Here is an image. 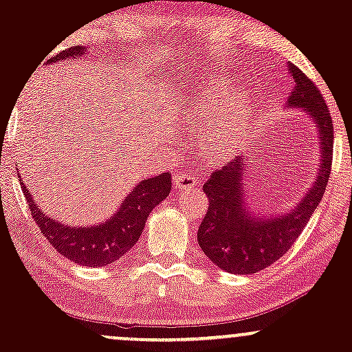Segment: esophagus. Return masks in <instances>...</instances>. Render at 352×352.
<instances>
[{"label": "esophagus", "instance_id": "1", "mask_svg": "<svg viewBox=\"0 0 352 352\" xmlns=\"http://www.w3.org/2000/svg\"><path fill=\"white\" fill-rule=\"evenodd\" d=\"M175 188L177 190H185V188H190V187H195V185H199V179L193 175H190V173H179V175H175Z\"/></svg>", "mask_w": 352, "mask_h": 352}]
</instances>
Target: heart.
<instances>
[{"label":"heart","mask_w":352,"mask_h":352,"mask_svg":"<svg viewBox=\"0 0 352 352\" xmlns=\"http://www.w3.org/2000/svg\"><path fill=\"white\" fill-rule=\"evenodd\" d=\"M250 119L252 112L248 104L241 98L232 99V86L223 78L210 80L179 114V122L184 127L197 131L208 129L204 147L217 160L230 159L240 151Z\"/></svg>","instance_id":"b5f03b06"}]
</instances>
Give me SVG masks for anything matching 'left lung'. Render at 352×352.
Here are the masks:
<instances>
[{
	"mask_svg": "<svg viewBox=\"0 0 352 352\" xmlns=\"http://www.w3.org/2000/svg\"><path fill=\"white\" fill-rule=\"evenodd\" d=\"M286 69L294 80L285 107L300 109L316 124L319 165L308 192L288 212L256 213L248 201L246 177L252 155L240 153L205 182L208 212L197 240L218 268L233 274H252L273 265L292 248L324 195L333 162V120L321 92L292 63Z\"/></svg>",
	"mask_w": 352,
	"mask_h": 352,
	"instance_id": "obj_1",
	"label": "left lung"
}]
</instances>
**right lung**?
<instances>
[{
    "mask_svg": "<svg viewBox=\"0 0 352 352\" xmlns=\"http://www.w3.org/2000/svg\"><path fill=\"white\" fill-rule=\"evenodd\" d=\"M84 54L86 47L76 46L59 52L46 64L50 66L52 63H63L66 59L76 60ZM19 184L30 204L31 215L36 220V225L41 228L43 235L63 256H66L72 263L82 266L111 265L122 258L139 241L148 213L167 199L172 188L170 172L144 179L124 197V201L114 215L109 217L102 223L66 225L38 208V204L26 185L23 182Z\"/></svg>",
    "mask_w": 352,
    "mask_h": 352,
    "instance_id": "right-lung-1",
    "label": "right lung"
}]
</instances>
